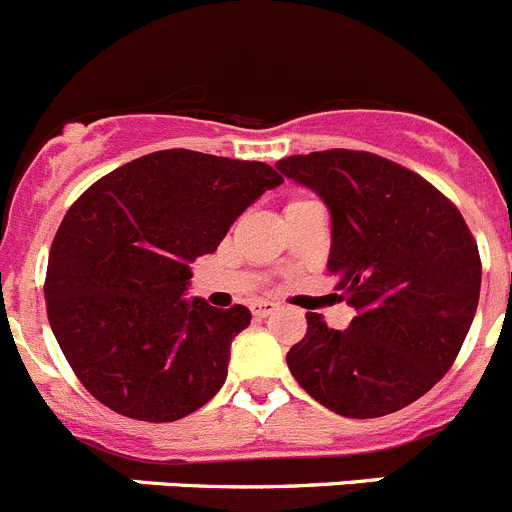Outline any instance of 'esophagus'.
<instances>
[{
    "label": "esophagus",
    "mask_w": 512,
    "mask_h": 512,
    "mask_svg": "<svg viewBox=\"0 0 512 512\" xmlns=\"http://www.w3.org/2000/svg\"><path fill=\"white\" fill-rule=\"evenodd\" d=\"M250 308H252V315H257V318H267V315L278 310V303H272V300H257V303H252Z\"/></svg>",
    "instance_id": "obj_1"
}]
</instances>
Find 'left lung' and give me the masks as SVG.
<instances>
[{
  "label": "left lung",
  "mask_w": 512,
  "mask_h": 512,
  "mask_svg": "<svg viewBox=\"0 0 512 512\" xmlns=\"http://www.w3.org/2000/svg\"><path fill=\"white\" fill-rule=\"evenodd\" d=\"M275 169L328 207V272L356 310L346 331L308 313L288 369L341 417L399 412L450 371L475 318L482 267L465 219L422 176L366 151L288 156Z\"/></svg>",
  "instance_id": "left-lung-1"
}]
</instances>
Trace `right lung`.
I'll return each mask as SVG.
<instances>
[{
    "instance_id": "add662e5",
    "label": "right lung",
    "mask_w": 512,
    "mask_h": 512,
    "mask_svg": "<svg viewBox=\"0 0 512 512\" xmlns=\"http://www.w3.org/2000/svg\"><path fill=\"white\" fill-rule=\"evenodd\" d=\"M280 184L260 161L169 148L103 176L70 207L47 262V318L100 404L176 422L222 389L252 315L186 298L189 265Z\"/></svg>"
}]
</instances>
